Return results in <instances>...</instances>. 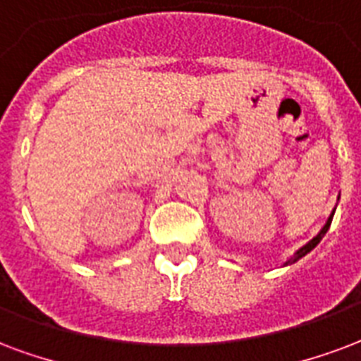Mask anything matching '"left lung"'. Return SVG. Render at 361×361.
Here are the masks:
<instances>
[{"instance_id": "8db88e82", "label": "left lung", "mask_w": 361, "mask_h": 361, "mask_svg": "<svg viewBox=\"0 0 361 361\" xmlns=\"http://www.w3.org/2000/svg\"><path fill=\"white\" fill-rule=\"evenodd\" d=\"M338 197H341V195H338ZM335 210H337V207L333 208V212H331V216H329V218H327V221H325V226H323V228L319 229V233H317L316 237H314V239H310V241L306 243V245H302V247L298 248L295 255L289 256V258H287V262L283 264V266H290V264L298 262V260H300L302 256H306L310 252V250H314V248H316L317 245H319V241H322L323 237H325V233L329 231V226H331V221H333V216H335Z\"/></svg>"}]
</instances>
